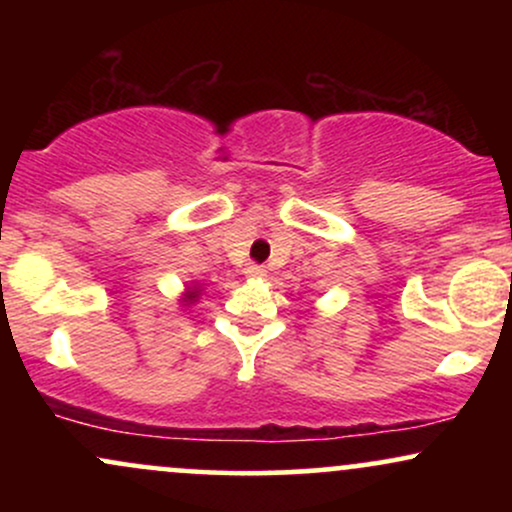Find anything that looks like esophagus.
<instances>
[{
  "label": "esophagus",
  "mask_w": 512,
  "mask_h": 512,
  "mask_svg": "<svg viewBox=\"0 0 512 512\" xmlns=\"http://www.w3.org/2000/svg\"><path fill=\"white\" fill-rule=\"evenodd\" d=\"M264 274H267V269L262 264H248V269H245V276H250V279H262Z\"/></svg>",
  "instance_id": "esophagus-1"
}]
</instances>
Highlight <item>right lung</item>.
<instances>
[{"mask_svg": "<svg viewBox=\"0 0 512 512\" xmlns=\"http://www.w3.org/2000/svg\"><path fill=\"white\" fill-rule=\"evenodd\" d=\"M197 293H199V291H190V293H187V301H190V303L195 301V298H197Z\"/></svg>", "mask_w": 512, "mask_h": 512, "instance_id": "1", "label": "right lung"}]
</instances>
